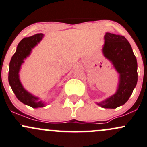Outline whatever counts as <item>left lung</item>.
I'll return each instance as SVG.
<instances>
[{
	"mask_svg": "<svg viewBox=\"0 0 147 147\" xmlns=\"http://www.w3.org/2000/svg\"><path fill=\"white\" fill-rule=\"evenodd\" d=\"M102 54L118 72L119 84L116 93L98 105L103 108H115L128 100L138 82V63L130 43L124 36L106 33Z\"/></svg>",
	"mask_w": 147,
	"mask_h": 147,
	"instance_id": "left-lung-1",
	"label": "left lung"
}]
</instances>
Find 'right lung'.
I'll list each match as a JSON object with an SVG mask.
<instances>
[{
    "label": "right lung",
    "mask_w": 147,
    "mask_h": 147,
    "mask_svg": "<svg viewBox=\"0 0 147 147\" xmlns=\"http://www.w3.org/2000/svg\"><path fill=\"white\" fill-rule=\"evenodd\" d=\"M43 38L44 34L38 33L21 40L11 59L9 66L8 81L12 91L19 101L33 108L45 107V103L24 88L19 79V71L24 60L30 56L32 49L39 44Z\"/></svg>",
    "instance_id": "right-lung-1"
}]
</instances>
